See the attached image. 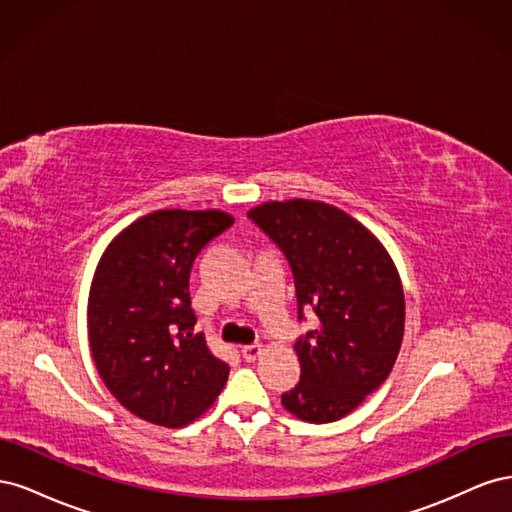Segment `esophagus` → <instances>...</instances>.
<instances>
[{
  "label": "esophagus",
  "mask_w": 512,
  "mask_h": 512,
  "mask_svg": "<svg viewBox=\"0 0 512 512\" xmlns=\"http://www.w3.org/2000/svg\"><path fill=\"white\" fill-rule=\"evenodd\" d=\"M241 354H243V359L247 361V363H252V361H256L258 356L262 354V346H258V344H252V346H245L243 350H241Z\"/></svg>",
  "instance_id": "obj_1"
}]
</instances>
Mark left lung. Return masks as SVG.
<instances>
[{
    "label": "left lung",
    "instance_id": "obj_1",
    "mask_svg": "<svg viewBox=\"0 0 512 512\" xmlns=\"http://www.w3.org/2000/svg\"><path fill=\"white\" fill-rule=\"evenodd\" d=\"M247 215L282 247L297 288L299 320L316 327L294 352L301 380L282 406L307 423H333L389 378L404 339L406 299L380 239L346 211L320 200H271Z\"/></svg>",
    "mask_w": 512,
    "mask_h": 512
}]
</instances>
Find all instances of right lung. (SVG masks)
<instances>
[{
    "label": "right lung",
    "instance_id": "1",
    "mask_svg": "<svg viewBox=\"0 0 512 512\" xmlns=\"http://www.w3.org/2000/svg\"><path fill=\"white\" fill-rule=\"evenodd\" d=\"M232 224L220 209H160L123 228L98 262L87 301L91 356L106 389L147 423L196 421L228 380V363L192 333L190 271Z\"/></svg>",
    "mask_w": 512,
    "mask_h": 512
}]
</instances>
